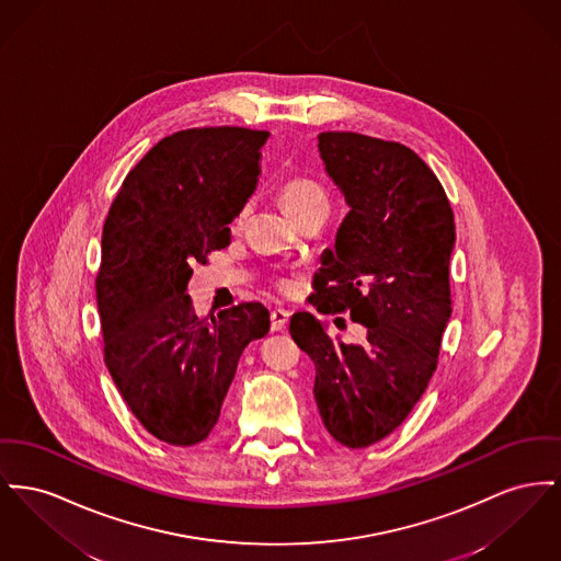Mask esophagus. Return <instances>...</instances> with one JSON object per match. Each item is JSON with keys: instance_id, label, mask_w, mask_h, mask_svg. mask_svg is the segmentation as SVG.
I'll return each mask as SVG.
<instances>
[{"instance_id": "1", "label": "esophagus", "mask_w": 561, "mask_h": 561, "mask_svg": "<svg viewBox=\"0 0 561 561\" xmlns=\"http://www.w3.org/2000/svg\"><path fill=\"white\" fill-rule=\"evenodd\" d=\"M288 320H290V313L286 309H273L271 311V329L284 330L288 327Z\"/></svg>"}]
</instances>
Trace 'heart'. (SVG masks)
<instances>
[{"instance_id": "b5f03b06", "label": "heart", "mask_w": 561, "mask_h": 561, "mask_svg": "<svg viewBox=\"0 0 561 561\" xmlns=\"http://www.w3.org/2000/svg\"><path fill=\"white\" fill-rule=\"evenodd\" d=\"M279 201L282 205L286 207V211L295 218H302L305 214L313 211V209H320V207H329V198L324 188L311 180V178H302V175H295V178H288L282 186H279ZM248 216V207H241L232 220V227H241L243 220ZM275 286L282 290V293H290L293 290V282L290 279H277Z\"/></svg>"}]
</instances>
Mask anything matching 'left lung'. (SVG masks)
<instances>
[{"instance_id":"left-lung-1","label":"left lung","mask_w":561,"mask_h":561,"mask_svg":"<svg viewBox=\"0 0 561 561\" xmlns=\"http://www.w3.org/2000/svg\"><path fill=\"white\" fill-rule=\"evenodd\" d=\"M350 214L322 256L309 302L366 329L343 343L307 311L290 334L316 364L313 396L334 440L363 449L394 432L428 388L451 316L456 225L443 184L411 148L363 133H320Z\"/></svg>"}]
</instances>
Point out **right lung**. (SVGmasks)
I'll list each match as a JSON object with an SVG mask.
<instances>
[{"mask_svg": "<svg viewBox=\"0 0 561 561\" xmlns=\"http://www.w3.org/2000/svg\"><path fill=\"white\" fill-rule=\"evenodd\" d=\"M266 139L245 127L169 135L127 173L103 225V360L137 422L169 445L209 436L243 350L268 332L256 300L198 318L186 295L191 264L231 243Z\"/></svg>", "mask_w": 561, "mask_h": 561, "instance_id": "1", "label": "right lung"}]
</instances>
